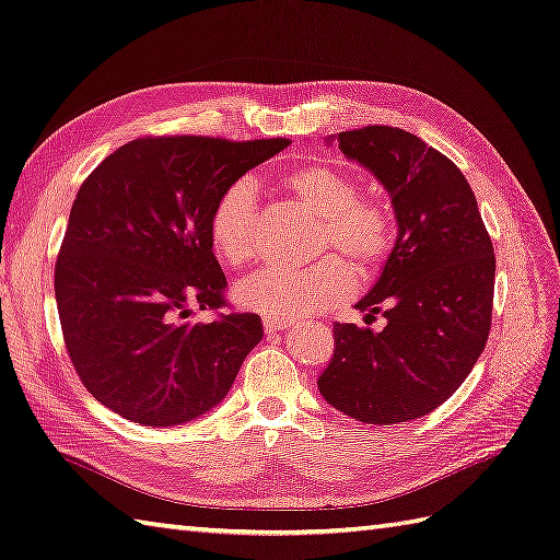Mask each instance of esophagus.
Listing matches in <instances>:
<instances>
[{
    "label": "esophagus",
    "instance_id": "obj_1",
    "mask_svg": "<svg viewBox=\"0 0 560 560\" xmlns=\"http://www.w3.org/2000/svg\"><path fill=\"white\" fill-rule=\"evenodd\" d=\"M290 325L292 323L284 320V317H266V320H264L266 335H276V331H282V329H287Z\"/></svg>",
    "mask_w": 560,
    "mask_h": 560
}]
</instances>
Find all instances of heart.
Masks as SVG:
<instances>
[{"label":"heart","instance_id":"b5f03b06","mask_svg":"<svg viewBox=\"0 0 560 560\" xmlns=\"http://www.w3.org/2000/svg\"><path fill=\"white\" fill-rule=\"evenodd\" d=\"M282 190L317 217L313 252L341 253L304 266H273L237 287V301L245 308L273 317H306L339 304L353 290V270L360 278H374L390 259L398 240L393 207L380 195H362L358 178L337 164L304 162L280 176ZM256 188L240 178L225 186L209 211V240L217 256L233 268L254 264L261 254Z\"/></svg>","mask_w":560,"mask_h":560}]
</instances>
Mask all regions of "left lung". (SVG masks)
Instances as JSON below:
<instances>
[{"instance_id": "8db88e82", "label": "left lung", "mask_w": 560, "mask_h": 560, "mask_svg": "<svg viewBox=\"0 0 560 560\" xmlns=\"http://www.w3.org/2000/svg\"><path fill=\"white\" fill-rule=\"evenodd\" d=\"M337 141L388 190L398 240L382 278L355 304L365 323L382 313L386 327L335 323V358L317 388L358 421L400 424L443 405L486 349L492 240L457 164L419 136L372 125Z\"/></svg>"}]
</instances>
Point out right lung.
Returning a JSON list of instances; mask_svg holds the SVG:
<instances>
[{
	"label": "right lung",
	"instance_id": "right-lung-1",
	"mask_svg": "<svg viewBox=\"0 0 560 560\" xmlns=\"http://www.w3.org/2000/svg\"><path fill=\"white\" fill-rule=\"evenodd\" d=\"M290 139L143 136L84 178L54 270L60 329L92 396L143 427H176L231 390L264 337L229 308L211 252L219 192ZM214 312L207 324L192 322Z\"/></svg>",
	"mask_w": 560,
	"mask_h": 560
}]
</instances>
